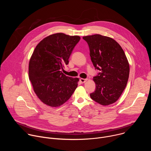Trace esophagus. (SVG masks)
Instances as JSON below:
<instances>
[{"mask_svg": "<svg viewBox=\"0 0 151 151\" xmlns=\"http://www.w3.org/2000/svg\"><path fill=\"white\" fill-rule=\"evenodd\" d=\"M88 79H83V78H81L80 79V82L81 83H85L86 81H87Z\"/></svg>", "mask_w": 151, "mask_h": 151, "instance_id": "34e87169", "label": "esophagus"}]
</instances>
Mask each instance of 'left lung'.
Wrapping results in <instances>:
<instances>
[{
	"instance_id": "8db88e82",
	"label": "left lung",
	"mask_w": 151,
	"mask_h": 151,
	"mask_svg": "<svg viewBox=\"0 0 151 151\" xmlns=\"http://www.w3.org/2000/svg\"><path fill=\"white\" fill-rule=\"evenodd\" d=\"M89 47L90 55L96 69L100 71L93 78L95 91L91 98L106 106L116 102L127 85L130 66L118 42L100 35L83 36Z\"/></svg>"
}]
</instances>
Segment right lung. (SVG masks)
Listing matches in <instances>:
<instances>
[{"mask_svg": "<svg viewBox=\"0 0 151 151\" xmlns=\"http://www.w3.org/2000/svg\"><path fill=\"white\" fill-rule=\"evenodd\" d=\"M81 37L62 33L51 35L36 47L29 61V76L38 98L47 105L58 107L68 101L78 87L79 79L61 70Z\"/></svg>", "mask_w": 151, "mask_h": 151, "instance_id": "right-lung-1", "label": "right lung"}]
</instances>
